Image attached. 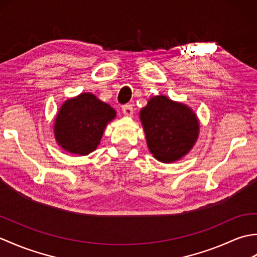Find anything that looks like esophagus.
I'll return each instance as SVG.
<instances>
[{"label":"esophagus","instance_id":"esophagus-1","mask_svg":"<svg viewBox=\"0 0 257 257\" xmlns=\"http://www.w3.org/2000/svg\"><path fill=\"white\" fill-rule=\"evenodd\" d=\"M122 113L125 117H133V114H134L133 105H124L122 107Z\"/></svg>","mask_w":257,"mask_h":257}]
</instances>
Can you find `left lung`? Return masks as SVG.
<instances>
[{
	"label": "left lung",
	"mask_w": 257,
	"mask_h": 257,
	"mask_svg": "<svg viewBox=\"0 0 257 257\" xmlns=\"http://www.w3.org/2000/svg\"><path fill=\"white\" fill-rule=\"evenodd\" d=\"M139 117L148 149L160 162L181 160L199 138L200 122L195 112L165 95L151 97Z\"/></svg>",
	"instance_id": "left-lung-1"
}]
</instances>
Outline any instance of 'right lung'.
<instances>
[{"mask_svg": "<svg viewBox=\"0 0 257 257\" xmlns=\"http://www.w3.org/2000/svg\"><path fill=\"white\" fill-rule=\"evenodd\" d=\"M116 110L90 92L65 100L54 120V137L69 154L87 156L99 146L107 124Z\"/></svg>", "mask_w": 257, "mask_h": 257, "instance_id": "add662e5", "label": "right lung"}]
</instances>
